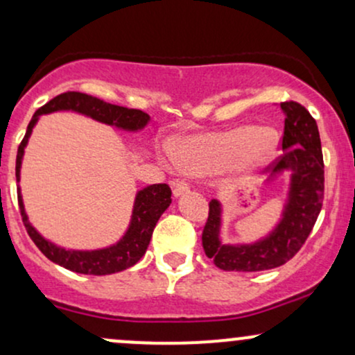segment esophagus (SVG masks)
I'll use <instances>...</instances> for the list:
<instances>
[{
	"mask_svg": "<svg viewBox=\"0 0 355 355\" xmlns=\"http://www.w3.org/2000/svg\"><path fill=\"white\" fill-rule=\"evenodd\" d=\"M171 188H173L174 196H181V194L189 191V182L184 181V179H173L171 181Z\"/></svg>",
	"mask_w": 355,
	"mask_h": 355,
	"instance_id": "1",
	"label": "esophagus"
}]
</instances>
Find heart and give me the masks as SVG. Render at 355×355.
Listing matches in <instances>:
<instances>
[{
  "label": "heart",
  "mask_w": 355,
  "mask_h": 355,
  "mask_svg": "<svg viewBox=\"0 0 355 355\" xmlns=\"http://www.w3.org/2000/svg\"><path fill=\"white\" fill-rule=\"evenodd\" d=\"M277 135L268 127H234V129L181 142L178 161L191 173H206L225 167L236 159L241 169L260 164L270 157Z\"/></svg>",
  "instance_id": "heart-1"
}]
</instances>
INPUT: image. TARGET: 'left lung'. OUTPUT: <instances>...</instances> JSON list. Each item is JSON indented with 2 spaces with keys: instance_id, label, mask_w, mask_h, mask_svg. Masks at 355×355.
Wrapping results in <instances>:
<instances>
[{
  "instance_id": "obj_1",
  "label": "left lung",
  "mask_w": 355,
  "mask_h": 355,
  "mask_svg": "<svg viewBox=\"0 0 355 355\" xmlns=\"http://www.w3.org/2000/svg\"><path fill=\"white\" fill-rule=\"evenodd\" d=\"M285 112L280 154L266 169L273 173L288 169V202L284 218L265 240L253 245H221V208L216 199L209 201V213L202 228L206 257L225 272H261L286 263L298 253L315 225L324 202V156L315 119L298 102L280 103Z\"/></svg>"
}]
</instances>
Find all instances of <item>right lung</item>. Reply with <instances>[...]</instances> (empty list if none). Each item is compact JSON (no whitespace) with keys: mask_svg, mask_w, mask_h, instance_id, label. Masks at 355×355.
<instances>
[{"mask_svg":"<svg viewBox=\"0 0 355 355\" xmlns=\"http://www.w3.org/2000/svg\"><path fill=\"white\" fill-rule=\"evenodd\" d=\"M55 110H75V112L89 115V117L95 119V121H101L109 125H117L121 129L129 130L142 129L147 124V121H149V115L142 112V110L127 109V107L107 103L101 101V98L80 94V92H65V94H60L55 98H51L50 102H46L43 107H40L37 112H35L33 119L30 121V124H28L25 137H23L21 144L18 146L17 181L19 179V166H21L23 149H25L31 129L37 124L38 115L55 112ZM171 194L173 193H171V188L167 184H153L139 191L137 198H135L132 221H130L125 236L117 245L105 250H97V252H67V250L51 245L45 238L40 236L33 226L28 223L19 193L18 205L28 234H30L35 245L38 246L40 252L45 254L49 260L63 266V268L71 270L75 273L109 275L129 268V266L135 265L144 257L147 246H149L150 236H153V231L156 228L157 220L167 209V206L171 205Z\"/></svg>","mask_w":355,"mask_h":355,"instance_id":"add662e5","label":"right lung"}]
</instances>
